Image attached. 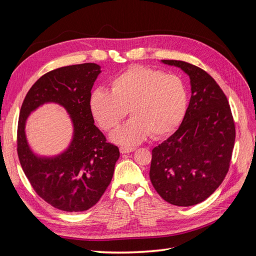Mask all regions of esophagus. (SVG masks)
Wrapping results in <instances>:
<instances>
[{
	"instance_id": "esophagus-1",
	"label": "esophagus",
	"mask_w": 256,
	"mask_h": 256,
	"mask_svg": "<svg viewBox=\"0 0 256 256\" xmlns=\"http://www.w3.org/2000/svg\"><path fill=\"white\" fill-rule=\"evenodd\" d=\"M134 150H136L134 147H127V146H120V152L122 154H128V152H131Z\"/></svg>"
}]
</instances>
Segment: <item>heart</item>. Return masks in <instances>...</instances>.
<instances>
[{
  "label": "heart",
  "mask_w": 256,
  "mask_h": 256,
  "mask_svg": "<svg viewBox=\"0 0 256 256\" xmlns=\"http://www.w3.org/2000/svg\"><path fill=\"white\" fill-rule=\"evenodd\" d=\"M90 110L99 126L112 131L126 118L125 125L112 134L118 144L136 145L150 134L164 138L180 125L187 108V90L176 74L145 66H132L111 81V92L98 88L90 96Z\"/></svg>",
  "instance_id": "b5f03b06"
}]
</instances>
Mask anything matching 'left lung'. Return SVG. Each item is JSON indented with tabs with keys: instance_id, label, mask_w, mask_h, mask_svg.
I'll list each match as a JSON object with an SVG mask.
<instances>
[{
	"instance_id": "obj_1",
	"label": "left lung",
	"mask_w": 256,
	"mask_h": 256,
	"mask_svg": "<svg viewBox=\"0 0 256 256\" xmlns=\"http://www.w3.org/2000/svg\"><path fill=\"white\" fill-rule=\"evenodd\" d=\"M162 63L189 76L191 98L180 128L152 150L150 177L168 203L187 207L210 196L226 178L235 124L228 98L210 74L187 62Z\"/></svg>"
}]
</instances>
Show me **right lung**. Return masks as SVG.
Listing matches in <instances>:
<instances>
[{"label": "right lung", "mask_w": 256, "mask_h": 256, "mask_svg": "<svg viewBox=\"0 0 256 256\" xmlns=\"http://www.w3.org/2000/svg\"><path fill=\"white\" fill-rule=\"evenodd\" d=\"M100 72L94 63L54 69L34 83L20 110L17 152L23 172L38 196L63 212H84L94 206L110 184L120 158L118 147L106 142L90 110V90ZM48 102L66 108L74 136L64 153L40 158L29 148L25 122L30 112Z\"/></svg>", "instance_id": "add662e5"}]
</instances>
